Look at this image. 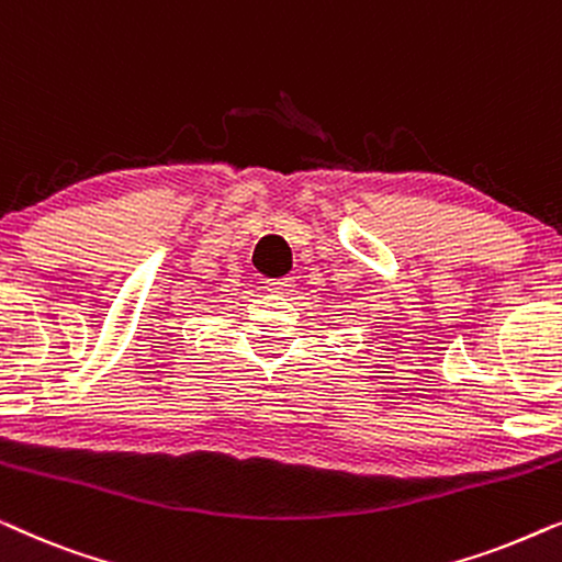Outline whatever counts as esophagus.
<instances>
[{
  "mask_svg": "<svg viewBox=\"0 0 562 562\" xmlns=\"http://www.w3.org/2000/svg\"><path fill=\"white\" fill-rule=\"evenodd\" d=\"M291 286H294V279H279V281H266V291H271V294H279V296H286Z\"/></svg>",
  "mask_w": 562,
  "mask_h": 562,
  "instance_id": "34e87169",
  "label": "esophagus"
}]
</instances>
